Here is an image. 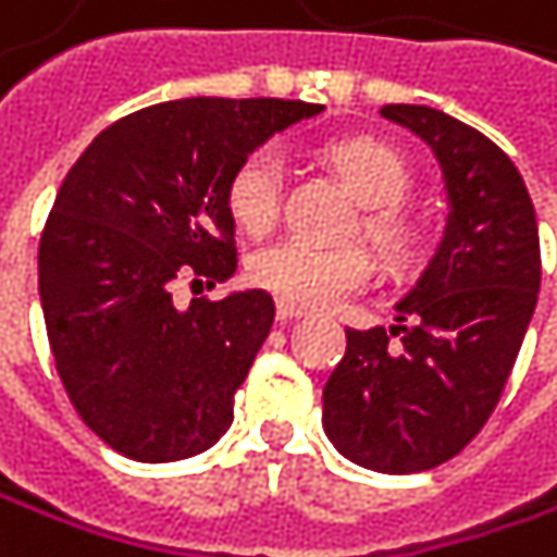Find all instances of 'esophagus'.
Listing matches in <instances>:
<instances>
[{"label": "esophagus", "mask_w": 557, "mask_h": 557, "mask_svg": "<svg viewBox=\"0 0 557 557\" xmlns=\"http://www.w3.org/2000/svg\"><path fill=\"white\" fill-rule=\"evenodd\" d=\"M278 321H298V318H305L308 311L305 308H298V305H285V301H278Z\"/></svg>", "instance_id": "1"}]
</instances>
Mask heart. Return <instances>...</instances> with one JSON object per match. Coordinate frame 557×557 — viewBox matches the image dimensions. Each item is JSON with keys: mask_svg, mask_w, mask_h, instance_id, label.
<instances>
[{"mask_svg": "<svg viewBox=\"0 0 557 557\" xmlns=\"http://www.w3.org/2000/svg\"><path fill=\"white\" fill-rule=\"evenodd\" d=\"M327 163L364 202L361 233L374 249L397 269L420 262L426 236L404 196L410 193L407 157L384 137L351 134L327 144ZM226 210L233 223L249 236H265L282 216V157L272 147H259L239 160L226 183ZM374 272L371 252L364 246L318 249L301 239H285L259 249L249 259L252 285L265 288L285 305L298 308H327L341 298L355 295L368 285Z\"/></svg>", "mask_w": 557, "mask_h": 557, "instance_id": "1", "label": "heart"}]
</instances>
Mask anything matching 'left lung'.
I'll return each mask as SVG.
<instances>
[{
  "mask_svg": "<svg viewBox=\"0 0 557 557\" xmlns=\"http://www.w3.org/2000/svg\"><path fill=\"white\" fill-rule=\"evenodd\" d=\"M381 114L433 147L453 210L397 324L344 331L321 423L341 456L404 475L453 459L493 417L539 301L542 252L529 189L490 137L423 104Z\"/></svg>",
  "mask_w": 557,
  "mask_h": 557,
  "instance_id": "left-lung-1",
  "label": "left lung"
}]
</instances>
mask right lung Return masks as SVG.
Masks as SVG:
<instances>
[{
  "label": "right lung",
  "instance_id": "obj_1",
  "mask_svg": "<svg viewBox=\"0 0 557 557\" xmlns=\"http://www.w3.org/2000/svg\"><path fill=\"white\" fill-rule=\"evenodd\" d=\"M318 111L282 98L166 101L114 121L67 170L38 243L45 331L67 400L121 456L173 462L230 430L275 301L256 288L180 311L173 288L236 272L233 170Z\"/></svg>",
  "mask_w": 557,
  "mask_h": 557
}]
</instances>
